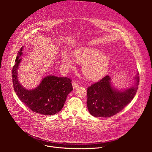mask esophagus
<instances>
[{"instance_id": "obj_1", "label": "esophagus", "mask_w": 152, "mask_h": 152, "mask_svg": "<svg viewBox=\"0 0 152 152\" xmlns=\"http://www.w3.org/2000/svg\"><path fill=\"white\" fill-rule=\"evenodd\" d=\"M72 84V87H73L74 89H75V88H77V87L79 86V84L78 83H75V82H73Z\"/></svg>"}]
</instances>
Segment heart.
Masks as SVG:
<instances>
[{"label":"heart","instance_id":"heart-1","mask_svg":"<svg viewBox=\"0 0 152 152\" xmlns=\"http://www.w3.org/2000/svg\"><path fill=\"white\" fill-rule=\"evenodd\" d=\"M75 60L82 65V71L88 79L96 80L104 77L110 66V58L98 48L83 47L75 50L74 53ZM61 62L66 68H73L74 59L66 53L61 57Z\"/></svg>","mask_w":152,"mask_h":152}]
</instances>
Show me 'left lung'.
Returning a JSON list of instances; mask_svg holds the SVG:
<instances>
[{
	"label": "left lung",
	"instance_id": "left-lung-1",
	"mask_svg": "<svg viewBox=\"0 0 152 152\" xmlns=\"http://www.w3.org/2000/svg\"><path fill=\"white\" fill-rule=\"evenodd\" d=\"M134 78L135 84L123 91L112 86L109 75L88 87L87 105L89 113L95 117L109 118L121 111L136 94L139 83V73Z\"/></svg>",
	"mask_w": 152,
	"mask_h": 152
}]
</instances>
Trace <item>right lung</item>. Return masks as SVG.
Segmentation results:
<instances>
[{
	"instance_id": "right-lung-1",
	"label": "right lung",
	"mask_w": 152,
	"mask_h": 152,
	"mask_svg": "<svg viewBox=\"0 0 152 152\" xmlns=\"http://www.w3.org/2000/svg\"><path fill=\"white\" fill-rule=\"evenodd\" d=\"M23 47L18 53L12 69V80L15 91L22 101L32 111L44 115H52L64 107L68 94L72 91L71 80L67 77L48 75L43 78L34 89L28 90L18 80V69L22 58Z\"/></svg>"
}]
</instances>
